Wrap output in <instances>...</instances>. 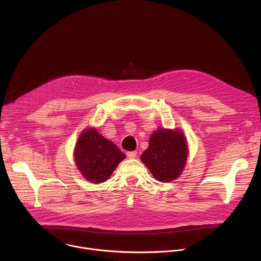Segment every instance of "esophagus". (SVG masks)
Returning <instances> with one entry per match:
<instances>
[{"label": "esophagus", "mask_w": 261, "mask_h": 261, "mask_svg": "<svg viewBox=\"0 0 261 261\" xmlns=\"http://www.w3.org/2000/svg\"><path fill=\"white\" fill-rule=\"evenodd\" d=\"M136 156H137V152H128L127 153V157L129 158V159H134V158H136Z\"/></svg>", "instance_id": "34e87169"}]
</instances>
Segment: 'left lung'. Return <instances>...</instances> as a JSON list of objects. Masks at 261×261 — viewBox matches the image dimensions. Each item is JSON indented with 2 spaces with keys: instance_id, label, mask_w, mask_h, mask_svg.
I'll return each mask as SVG.
<instances>
[{
  "instance_id": "1",
  "label": "left lung",
  "mask_w": 261,
  "mask_h": 261,
  "mask_svg": "<svg viewBox=\"0 0 261 261\" xmlns=\"http://www.w3.org/2000/svg\"><path fill=\"white\" fill-rule=\"evenodd\" d=\"M188 154L187 138L181 129L158 128L152 133L140 160L157 180L168 182L181 174Z\"/></svg>"
}]
</instances>
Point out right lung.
<instances>
[{"instance_id": "add662e5", "label": "right lung", "mask_w": 261, "mask_h": 261, "mask_svg": "<svg viewBox=\"0 0 261 261\" xmlns=\"http://www.w3.org/2000/svg\"><path fill=\"white\" fill-rule=\"evenodd\" d=\"M126 155L113 142L104 138L96 128L83 130L74 148V160L83 176L93 184L109 178Z\"/></svg>"}]
</instances>
